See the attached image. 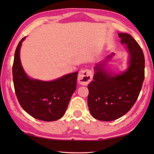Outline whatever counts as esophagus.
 Listing matches in <instances>:
<instances>
[{"label": "esophagus", "mask_w": 154, "mask_h": 154, "mask_svg": "<svg viewBox=\"0 0 154 154\" xmlns=\"http://www.w3.org/2000/svg\"><path fill=\"white\" fill-rule=\"evenodd\" d=\"M93 78L92 71L90 69H83L81 70L78 75V81L82 85H87Z\"/></svg>", "instance_id": "obj_1"}]
</instances>
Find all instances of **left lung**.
I'll return each mask as SVG.
<instances>
[{"instance_id": "8db88e82", "label": "left lung", "mask_w": 154, "mask_h": 154, "mask_svg": "<svg viewBox=\"0 0 154 154\" xmlns=\"http://www.w3.org/2000/svg\"><path fill=\"white\" fill-rule=\"evenodd\" d=\"M119 36L128 50V69L114 75L104 69V63H98L94 80L88 85V106L94 119L101 121L114 120L128 112L138 99L144 80L145 59L141 47L130 34L120 33Z\"/></svg>"}]
</instances>
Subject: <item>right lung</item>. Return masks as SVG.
<instances>
[{"label":"right lung","mask_w":154,"mask_h":154,"mask_svg":"<svg viewBox=\"0 0 154 154\" xmlns=\"http://www.w3.org/2000/svg\"><path fill=\"white\" fill-rule=\"evenodd\" d=\"M19 42L12 66L13 82L18 102L26 112L34 119L54 121L63 116L72 94L76 89L77 72L64 75L52 81L29 78L22 66Z\"/></svg>","instance_id":"add662e5"}]
</instances>
